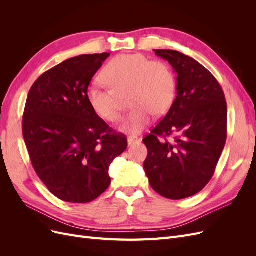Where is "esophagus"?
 I'll return each instance as SVG.
<instances>
[{"label": "esophagus", "mask_w": 256, "mask_h": 256, "mask_svg": "<svg viewBox=\"0 0 256 256\" xmlns=\"http://www.w3.org/2000/svg\"><path fill=\"white\" fill-rule=\"evenodd\" d=\"M141 138H138L134 136H128V145H132L136 143H140Z\"/></svg>", "instance_id": "obj_1"}]
</instances>
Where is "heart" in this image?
Here are the masks:
<instances>
[{
    "label": "heart",
    "mask_w": 256,
    "mask_h": 256,
    "mask_svg": "<svg viewBox=\"0 0 256 256\" xmlns=\"http://www.w3.org/2000/svg\"><path fill=\"white\" fill-rule=\"evenodd\" d=\"M102 83L92 82L86 97L94 112L108 122L120 120V99L128 91L131 108L122 129L138 134L148 125L152 112L166 113L175 95V80L170 67L142 54H122L110 60L102 72Z\"/></svg>",
    "instance_id": "1"
}]
</instances>
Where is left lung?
I'll use <instances>...</instances> for the list:
<instances>
[{
  "mask_svg": "<svg viewBox=\"0 0 256 256\" xmlns=\"http://www.w3.org/2000/svg\"><path fill=\"white\" fill-rule=\"evenodd\" d=\"M154 51L174 68L177 92L168 114L143 138L148 150L144 170L160 196L182 200L214 176L228 138V106L221 85L198 62L175 50ZM172 134L178 136L168 142Z\"/></svg>",
  "mask_w": 256,
  "mask_h": 256,
  "instance_id": "1",
  "label": "left lung"
}]
</instances>
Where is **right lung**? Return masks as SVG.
I'll list each match as a JSON object with an SVG mask.
<instances>
[{
    "label": "right lung",
    "mask_w": 256,
    "mask_h": 256,
    "mask_svg": "<svg viewBox=\"0 0 256 256\" xmlns=\"http://www.w3.org/2000/svg\"><path fill=\"white\" fill-rule=\"evenodd\" d=\"M110 53L83 54L42 74L30 88L22 132L36 174L54 196L88 203L111 184L109 168L127 148L92 109L88 85Z\"/></svg>",
    "instance_id": "add662e5"
}]
</instances>
